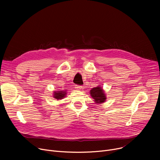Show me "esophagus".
Here are the masks:
<instances>
[{
	"instance_id": "34e87169",
	"label": "esophagus",
	"mask_w": 160,
	"mask_h": 160,
	"mask_svg": "<svg viewBox=\"0 0 160 160\" xmlns=\"http://www.w3.org/2000/svg\"><path fill=\"white\" fill-rule=\"evenodd\" d=\"M75 88L77 89L78 90H80L82 89V86H79V85H76L75 86Z\"/></svg>"
}]
</instances>
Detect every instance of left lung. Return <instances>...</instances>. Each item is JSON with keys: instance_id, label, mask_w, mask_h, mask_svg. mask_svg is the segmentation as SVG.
Instances as JSON below:
<instances>
[{"instance_id": "8db88e82", "label": "left lung", "mask_w": 160, "mask_h": 160, "mask_svg": "<svg viewBox=\"0 0 160 160\" xmlns=\"http://www.w3.org/2000/svg\"><path fill=\"white\" fill-rule=\"evenodd\" d=\"M91 95L97 103H102L106 100V95L104 93L102 89L100 87L93 88L90 91Z\"/></svg>"}]
</instances>
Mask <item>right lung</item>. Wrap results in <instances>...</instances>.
<instances>
[{"label": "right lung", "mask_w": 160, "mask_h": 160, "mask_svg": "<svg viewBox=\"0 0 160 160\" xmlns=\"http://www.w3.org/2000/svg\"><path fill=\"white\" fill-rule=\"evenodd\" d=\"M66 93L65 91H58V92H55L54 94V97L56 99H62L65 95Z\"/></svg>", "instance_id": "right-lung-1"}]
</instances>
